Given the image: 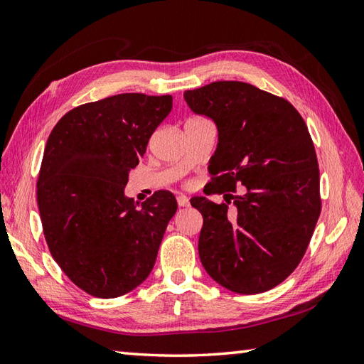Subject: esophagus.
Masks as SVG:
<instances>
[{
    "mask_svg": "<svg viewBox=\"0 0 364 364\" xmlns=\"http://www.w3.org/2000/svg\"><path fill=\"white\" fill-rule=\"evenodd\" d=\"M176 202H178V206L180 208H184V206H188L189 205V198L186 197V196H178L176 197Z\"/></svg>",
    "mask_w": 364,
    "mask_h": 364,
    "instance_id": "1",
    "label": "esophagus"
}]
</instances>
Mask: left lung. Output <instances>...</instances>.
<instances>
[{"label":"left lung","instance_id":"left-lung-1","mask_svg":"<svg viewBox=\"0 0 364 364\" xmlns=\"http://www.w3.org/2000/svg\"><path fill=\"white\" fill-rule=\"evenodd\" d=\"M184 100L218 128L210 186L213 194L230 192L222 205L191 198L203 215L200 261L231 292L272 289L304 258L321 214L318 158L305 122L284 98L241 81L186 90ZM237 186L245 188L233 196Z\"/></svg>","mask_w":364,"mask_h":364}]
</instances>
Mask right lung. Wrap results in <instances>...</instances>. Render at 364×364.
I'll list each match as a JSON object with an SVG mask.
<instances>
[{
	"mask_svg": "<svg viewBox=\"0 0 364 364\" xmlns=\"http://www.w3.org/2000/svg\"><path fill=\"white\" fill-rule=\"evenodd\" d=\"M170 111V95L107 97L67 112L46 141L37 181L43 235L54 261L90 296H123L154 266L176 198L158 191L139 206L125 186Z\"/></svg>",
	"mask_w": 364,
	"mask_h": 364,
	"instance_id": "add662e5",
	"label": "right lung"
}]
</instances>
